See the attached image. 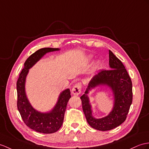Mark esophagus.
Returning <instances> with one entry per match:
<instances>
[{
    "instance_id": "34e87169",
    "label": "esophagus",
    "mask_w": 149,
    "mask_h": 149,
    "mask_svg": "<svg viewBox=\"0 0 149 149\" xmlns=\"http://www.w3.org/2000/svg\"><path fill=\"white\" fill-rule=\"evenodd\" d=\"M81 83H77V84H76L73 86V88L72 89L71 93L73 94L74 95H78L79 94L81 93Z\"/></svg>"
}]
</instances>
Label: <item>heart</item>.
I'll use <instances>...</instances> for the list:
<instances>
[{
    "mask_svg": "<svg viewBox=\"0 0 149 149\" xmlns=\"http://www.w3.org/2000/svg\"><path fill=\"white\" fill-rule=\"evenodd\" d=\"M91 57H92L91 56L90 57V58H91ZM101 66H102V63H101L100 61H97L95 64V68L96 69H99L101 68Z\"/></svg>",
    "mask_w": 149,
    "mask_h": 149,
    "instance_id": "heart-1",
    "label": "heart"
}]
</instances>
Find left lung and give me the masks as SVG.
Masks as SVG:
<instances>
[{"label":"left lung","mask_w":149,"mask_h":149,"mask_svg":"<svg viewBox=\"0 0 149 149\" xmlns=\"http://www.w3.org/2000/svg\"><path fill=\"white\" fill-rule=\"evenodd\" d=\"M109 55L111 70H101L94 76L85 93L80 97L87 122L93 128L100 131L111 130L121 125L126 120L133 99L132 82L125 66L110 50ZM99 86H107L111 89L114 95V106L107 116L97 119L92 115L88 94Z\"/></svg>","instance_id":"1"}]
</instances>
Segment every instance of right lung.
Masks as SVG:
<instances>
[{
    "mask_svg": "<svg viewBox=\"0 0 149 149\" xmlns=\"http://www.w3.org/2000/svg\"><path fill=\"white\" fill-rule=\"evenodd\" d=\"M58 48H43L38 50L29 57L24 64L17 81V106L24 123L35 131L42 133H55L62 126L64 113L69 100L71 98L70 90L68 88L60 93L56 106L47 112H41L32 107L25 91L26 78L29 70L48 52L57 51Z\"/></svg>",
    "mask_w": 149,
    "mask_h": 149,
    "instance_id": "obj_1",
    "label": "right lung"
}]
</instances>
